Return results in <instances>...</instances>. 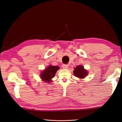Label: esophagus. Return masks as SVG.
I'll return each instance as SVG.
<instances>
[{
    "label": "esophagus",
    "instance_id": "esophagus-1",
    "mask_svg": "<svg viewBox=\"0 0 122 122\" xmlns=\"http://www.w3.org/2000/svg\"><path fill=\"white\" fill-rule=\"evenodd\" d=\"M62 68L64 69H67L68 68V65H66V64H64L62 65Z\"/></svg>",
    "mask_w": 122,
    "mask_h": 122
}]
</instances>
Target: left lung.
Returning a JSON list of instances; mask_svg holds the SVG:
<instances>
[{
  "mask_svg": "<svg viewBox=\"0 0 122 122\" xmlns=\"http://www.w3.org/2000/svg\"><path fill=\"white\" fill-rule=\"evenodd\" d=\"M75 70L74 71V74L76 77L82 78L86 77V75H87V71L83 68V67L82 66H76Z\"/></svg>",
  "mask_w": 122,
  "mask_h": 122,
  "instance_id": "obj_1",
  "label": "left lung"
}]
</instances>
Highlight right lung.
<instances>
[{
    "label": "right lung",
    "mask_w": 122,
    "mask_h": 122,
    "mask_svg": "<svg viewBox=\"0 0 122 122\" xmlns=\"http://www.w3.org/2000/svg\"><path fill=\"white\" fill-rule=\"evenodd\" d=\"M59 68L60 67L58 66H49L41 73L40 77L42 80H44V81L49 83L51 81V78L54 77L55 73Z\"/></svg>",
    "instance_id": "obj_1"
}]
</instances>
